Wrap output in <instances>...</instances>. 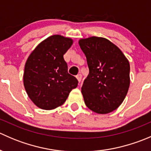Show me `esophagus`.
<instances>
[{"instance_id":"obj_1","label":"esophagus","mask_w":151,"mask_h":151,"mask_svg":"<svg viewBox=\"0 0 151 151\" xmlns=\"http://www.w3.org/2000/svg\"><path fill=\"white\" fill-rule=\"evenodd\" d=\"M76 77H77V80H78L79 83H80V81H81V80H82V74H77V75L76 76Z\"/></svg>"}]
</instances>
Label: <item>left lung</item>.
I'll use <instances>...</instances> for the list:
<instances>
[{"label": "left lung", "mask_w": 151, "mask_h": 151, "mask_svg": "<svg viewBox=\"0 0 151 151\" xmlns=\"http://www.w3.org/2000/svg\"><path fill=\"white\" fill-rule=\"evenodd\" d=\"M79 45L89 68L81 89L85 105L98 114L109 113L122 104L129 91V60L116 45L105 38L82 39Z\"/></svg>", "instance_id": "left-lung-1"}]
</instances>
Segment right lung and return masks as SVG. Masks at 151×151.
I'll return each instance as SVG.
<instances>
[{
  "instance_id": "right-lung-1",
  "label": "right lung",
  "mask_w": 151,
  "mask_h": 151,
  "mask_svg": "<svg viewBox=\"0 0 151 151\" xmlns=\"http://www.w3.org/2000/svg\"><path fill=\"white\" fill-rule=\"evenodd\" d=\"M73 40L53 35L42 41L27 59L23 83L28 97L42 109L50 110L61 106L78 81L68 73L63 55Z\"/></svg>"
}]
</instances>
